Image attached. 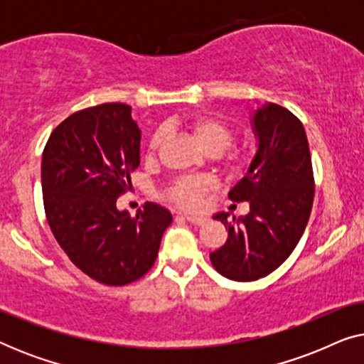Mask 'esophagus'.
Listing matches in <instances>:
<instances>
[{"label":"esophagus","mask_w":364,"mask_h":364,"mask_svg":"<svg viewBox=\"0 0 364 364\" xmlns=\"http://www.w3.org/2000/svg\"><path fill=\"white\" fill-rule=\"evenodd\" d=\"M187 222L193 223V225H203V223L207 222V217H202V215H186Z\"/></svg>","instance_id":"esophagus-1"}]
</instances>
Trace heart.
I'll return each mask as SVG.
<instances>
[{
  "label": "heart",
  "mask_w": 364,
  "mask_h": 364,
  "mask_svg": "<svg viewBox=\"0 0 364 364\" xmlns=\"http://www.w3.org/2000/svg\"><path fill=\"white\" fill-rule=\"evenodd\" d=\"M187 131L191 132L198 146L210 156L218 157V161L228 172L238 173L245 171L250 162V156L243 149L227 151L232 141V131L225 122L213 116H197L186 122ZM164 141V132H156L149 142V156H154ZM213 187L212 178L208 177H182L173 183L168 191V198L182 208H196L200 203L203 193Z\"/></svg>",
  "instance_id": "1"
}]
</instances>
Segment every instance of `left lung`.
Returning a JSON list of instances; mask_svg holds the SVG:
<instances>
[{
  "label": "left lung",
  "instance_id": "8db88e82",
  "mask_svg": "<svg viewBox=\"0 0 364 364\" xmlns=\"http://www.w3.org/2000/svg\"><path fill=\"white\" fill-rule=\"evenodd\" d=\"M257 151L247 172L228 198L248 202L245 217L218 212L228 238L210 253L220 275L235 282H255L270 275L290 257L310 218L315 182L310 147L300 119L267 102L252 112Z\"/></svg>",
  "mask_w": 364,
  "mask_h": 364
}]
</instances>
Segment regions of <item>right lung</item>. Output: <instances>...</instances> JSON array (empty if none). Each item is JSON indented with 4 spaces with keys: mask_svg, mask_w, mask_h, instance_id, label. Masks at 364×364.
Masks as SVG:
<instances>
[{
    "mask_svg": "<svg viewBox=\"0 0 364 364\" xmlns=\"http://www.w3.org/2000/svg\"><path fill=\"white\" fill-rule=\"evenodd\" d=\"M139 164L141 129L121 102L71 114L44 147L43 200L53 235L79 270L104 285L146 275L172 223V213L152 202L136 217L117 208Z\"/></svg>",
    "mask_w": 364,
    "mask_h": 364,
    "instance_id": "add662e5",
    "label": "right lung"
}]
</instances>
